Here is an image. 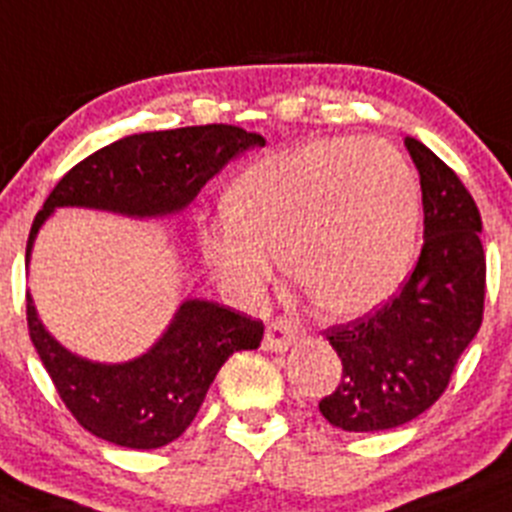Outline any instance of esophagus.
<instances>
[{"instance_id":"esophagus-1","label":"esophagus","mask_w":512,"mask_h":512,"mask_svg":"<svg viewBox=\"0 0 512 512\" xmlns=\"http://www.w3.org/2000/svg\"><path fill=\"white\" fill-rule=\"evenodd\" d=\"M296 342V326L289 319H274L266 326L264 349L266 352H286Z\"/></svg>"}]
</instances>
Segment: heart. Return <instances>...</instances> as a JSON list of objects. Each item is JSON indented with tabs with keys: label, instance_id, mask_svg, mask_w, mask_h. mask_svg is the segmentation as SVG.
I'll return each mask as SVG.
<instances>
[{
	"label": "heart",
	"instance_id": "b5f03b06",
	"mask_svg": "<svg viewBox=\"0 0 512 512\" xmlns=\"http://www.w3.org/2000/svg\"><path fill=\"white\" fill-rule=\"evenodd\" d=\"M226 221L198 246L231 294L256 301L281 259L329 316L377 309L415 259L420 196L405 155L379 138H316L248 165L223 196Z\"/></svg>",
	"mask_w": 512,
	"mask_h": 512
}]
</instances>
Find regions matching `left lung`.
<instances>
[{
	"label": "left lung",
	"mask_w": 512,
	"mask_h": 512,
	"mask_svg": "<svg viewBox=\"0 0 512 512\" xmlns=\"http://www.w3.org/2000/svg\"><path fill=\"white\" fill-rule=\"evenodd\" d=\"M420 173L425 243L410 281L379 311L326 329L342 382L319 410L347 432L407 425L435 405L483 324V221L462 180L405 135Z\"/></svg>",
	"instance_id": "obj_1"
}]
</instances>
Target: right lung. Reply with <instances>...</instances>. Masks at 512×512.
Wrapping results in <instances>:
<instances>
[{"instance_id": "add662e5", "label": "right lung", "mask_w": 512, "mask_h": 512, "mask_svg": "<svg viewBox=\"0 0 512 512\" xmlns=\"http://www.w3.org/2000/svg\"><path fill=\"white\" fill-rule=\"evenodd\" d=\"M266 138L236 125L138 133L87 155L55 186L27 241L57 208H90L128 218L186 211L213 175ZM27 324L34 349L75 420L100 440L155 450L196 420L208 387L231 354L259 349L264 324L208 299H183L158 342L128 362H92L62 347L45 329L32 294Z\"/></svg>"}]
</instances>
